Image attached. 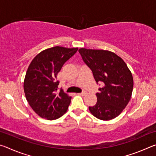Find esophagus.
<instances>
[{
    "label": "esophagus",
    "instance_id": "1",
    "mask_svg": "<svg viewBox=\"0 0 156 156\" xmlns=\"http://www.w3.org/2000/svg\"><path fill=\"white\" fill-rule=\"evenodd\" d=\"M87 94V92L85 91H84L83 92H82V93L80 94V95L81 96H86V95Z\"/></svg>",
    "mask_w": 156,
    "mask_h": 156
}]
</instances>
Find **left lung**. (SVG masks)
I'll return each mask as SVG.
<instances>
[{"label":"left lung","mask_w":156,"mask_h":156,"mask_svg":"<svg viewBox=\"0 0 156 156\" xmlns=\"http://www.w3.org/2000/svg\"><path fill=\"white\" fill-rule=\"evenodd\" d=\"M78 51L91 69L96 83L104 84L96 94V105L89 107V112L102 120L118 117L132 95L133 79L131 71L125 61L112 51L86 48L79 49Z\"/></svg>","instance_id":"left-lung-1"}]
</instances>
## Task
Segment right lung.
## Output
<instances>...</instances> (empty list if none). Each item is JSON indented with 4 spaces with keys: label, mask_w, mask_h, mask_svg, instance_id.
I'll use <instances>...</instances> for the list:
<instances>
[{
    "label": "right lung",
    "mask_w": 156,
    "mask_h": 156,
    "mask_svg": "<svg viewBox=\"0 0 156 156\" xmlns=\"http://www.w3.org/2000/svg\"><path fill=\"white\" fill-rule=\"evenodd\" d=\"M78 48L56 46L44 49L34 57L29 65L24 80V92L29 105L44 119L56 120L64 115L72 97L62 89L57 93V75L65 62Z\"/></svg>",
    "instance_id": "1"
}]
</instances>
